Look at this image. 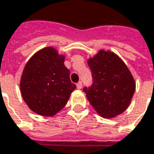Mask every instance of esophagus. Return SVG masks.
Wrapping results in <instances>:
<instances>
[{
    "label": "esophagus",
    "instance_id": "1",
    "mask_svg": "<svg viewBox=\"0 0 154 154\" xmlns=\"http://www.w3.org/2000/svg\"><path fill=\"white\" fill-rule=\"evenodd\" d=\"M77 89H81V88H82V82H78V83H77Z\"/></svg>",
    "mask_w": 154,
    "mask_h": 154
}]
</instances>
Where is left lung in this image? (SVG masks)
Returning <instances> with one entry per match:
<instances>
[{
	"instance_id": "1",
	"label": "left lung",
	"mask_w": 154,
	"mask_h": 154,
	"mask_svg": "<svg viewBox=\"0 0 154 154\" xmlns=\"http://www.w3.org/2000/svg\"><path fill=\"white\" fill-rule=\"evenodd\" d=\"M94 84L84 88L94 110L104 119L123 113L130 105L136 82L128 66L113 51L100 50L87 60Z\"/></svg>"
}]
</instances>
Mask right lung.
Returning a JSON list of instances; mask_svg holds the SVG:
<instances>
[{"instance_id":"obj_1","label":"right lung","mask_w":154,"mask_h":154,"mask_svg":"<svg viewBox=\"0 0 154 154\" xmlns=\"http://www.w3.org/2000/svg\"><path fill=\"white\" fill-rule=\"evenodd\" d=\"M64 61V54L48 46L36 51L26 62L20 78V93L35 113L53 117L66 106L76 89Z\"/></svg>"}]
</instances>
